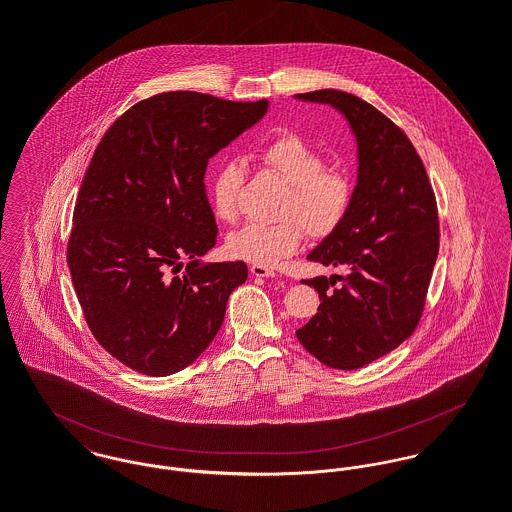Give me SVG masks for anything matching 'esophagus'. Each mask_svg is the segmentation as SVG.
Here are the masks:
<instances>
[{"label":"esophagus","instance_id":"esophagus-1","mask_svg":"<svg viewBox=\"0 0 512 512\" xmlns=\"http://www.w3.org/2000/svg\"><path fill=\"white\" fill-rule=\"evenodd\" d=\"M250 274L256 276V278H274L276 276V272L272 268L262 266V264H252L250 266Z\"/></svg>","mask_w":512,"mask_h":512}]
</instances>
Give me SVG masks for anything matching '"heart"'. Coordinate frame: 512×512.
Listing matches in <instances>:
<instances>
[{
    "mask_svg": "<svg viewBox=\"0 0 512 512\" xmlns=\"http://www.w3.org/2000/svg\"><path fill=\"white\" fill-rule=\"evenodd\" d=\"M260 161L290 183L284 215L295 217L248 222L226 238V250L238 260L270 266L299 248L303 226L317 238L331 234L347 217L355 187L347 171L325 167L327 155L321 147L295 132H284L270 140L260 149ZM244 179L246 167L240 159H226L215 169L209 183V201L217 219L236 220Z\"/></svg>",
    "mask_w": 512,
    "mask_h": 512,
    "instance_id": "1",
    "label": "heart"
}]
</instances>
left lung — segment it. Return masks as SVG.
I'll use <instances>...</instances> for the list:
<instances>
[{"instance_id": "left-lung-1", "label": "left lung", "mask_w": 512, "mask_h": 512, "mask_svg": "<svg viewBox=\"0 0 512 512\" xmlns=\"http://www.w3.org/2000/svg\"><path fill=\"white\" fill-rule=\"evenodd\" d=\"M295 98L335 108L357 142L353 205L307 254L323 266H347L349 274L303 280L321 303L295 331L317 361L353 370L394 351L422 317L439 250L436 197L412 142L363 98L335 88ZM337 279L344 284L331 291Z\"/></svg>"}]
</instances>
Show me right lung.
Masks as SVG:
<instances>
[{
    "label": "right lung",
    "mask_w": 512,
    "mask_h": 512,
    "mask_svg": "<svg viewBox=\"0 0 512 512\" xmlns=\"http://www.w3.org/2000/svg\"><path fill=\"white\" fill-rule=\"evenodd\" d=\"M268 106L163 92L122 114L96 147L67 260L92 335L122 365L167 376L217 337L228 295L248 268L201 260L217 242L205 171Z\"/></svg>",
    "instance_id": "1"
}]
</instances>
